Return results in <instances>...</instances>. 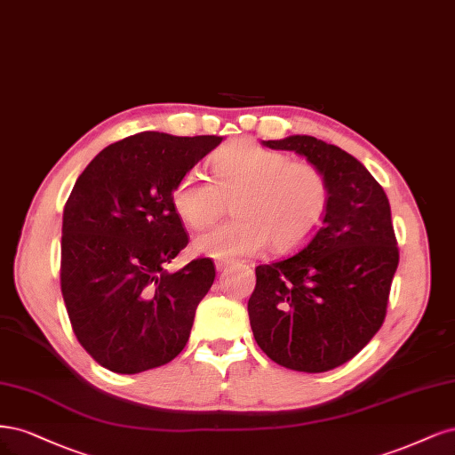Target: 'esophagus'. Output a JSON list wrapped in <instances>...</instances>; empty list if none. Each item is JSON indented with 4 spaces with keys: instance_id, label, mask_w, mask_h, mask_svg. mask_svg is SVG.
<instances>
[{
    "instance_id": "esophagus-1",
    "label": "esophagus",
    "mask_w": 455,
    "mask_h": 455,
    "mask_svg": "<svg viewBox=\"0 0 455 455\" xmlns=\"http://www.w3.org/2000/svg\"><path fill=\"white\" fill-rule=\"evenodd\" d=\"M230 265H232L230 259H221V260L215 262V268H217V270H227Z\"/></svg>"
}]
</instances>
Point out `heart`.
<instances>
[{"instance_id": "obj_1", "label": "heart", "mask_w": 455, "mask_h": 455, "mask_svg": "<svg viewBox=\"0 0 455 455\" xmlns=\"http://www.w3.org/2000/svg\"><path fill=\"white\" fill-rule=\"evenodd\" d=\"M213 181L187 172L172 190V206L181 221L204 230L213 225L234 198L236 219L202 234L195 251L213 259H236L292 251L310 240L323 221L331 187L323 170L306 160H291L280 151L238 140L212 158Z\"/></svg>"}]
</instances>
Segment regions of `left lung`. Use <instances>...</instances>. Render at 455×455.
Wrapping results in <instances>:
<instances>
[{
  "label": "left lung",
  "instance_id": "left-lung-1",
  "mask_svg": "<svg viewBox=\"0 0 455 455\" xmlns=\"http://www.w3.org/2000/svg\"><path fill=\"white\" fill-rule=\"evenodd\" d=\"M323 170L331 187L323 221L297 253L255 268L247 302L259 347L299 372L344 364L382 327L399 247L389 200L357 158L312 136L265 141Z\"/></svg>",
  "mask_w": 455,
  "mask_h": 455
}]
</instances>
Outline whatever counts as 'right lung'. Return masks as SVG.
<instances>
[{"mask_svg": "<svg viewBox=\"0 0 455 455\" xmlns=\"http://www.w3.org/2000/svg\"><path fill=\"white\" fill-rule=\"evenodd\" d=\"M223 141L140 132L111 143L79 175L64 206L60 285L79 344L104 369L138 374L181 354L215 265L166 262L188 243L172 190Z\"/></svg>", "mask_w": 455, "mask_h": 455, "instance_id": "right-lung-1", "label": "right lung"}]
</instances>
